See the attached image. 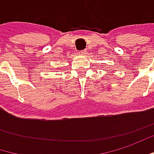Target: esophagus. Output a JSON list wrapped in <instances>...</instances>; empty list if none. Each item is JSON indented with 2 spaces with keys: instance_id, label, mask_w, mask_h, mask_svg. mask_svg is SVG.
<instances>
[{
  "instance_id": "esophagus-1",
  "label": "esophagus",
  "mask_w": 154,
  "mask_h": 154,
  "mask_svg": "<svg viewBox=\"0 0 154 154\" xmlns=\"http://www.w3.org/2000/svg\"><path fill=\"white\" fill-rule=\"evenodd\" d=\"M86 52H87L86 50H81V51H79V52H78V54H79V55H85Z\"/></svg>"
}]
</instances>
